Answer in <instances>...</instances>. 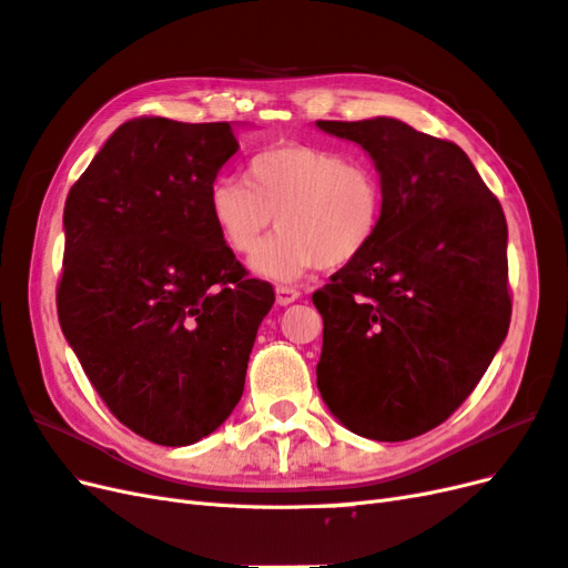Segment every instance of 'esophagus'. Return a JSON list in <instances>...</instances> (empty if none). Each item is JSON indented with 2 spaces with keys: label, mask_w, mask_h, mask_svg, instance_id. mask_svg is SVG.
Here are the masks:
<instances>
[{
  "label": "esophagus",
  "mask_w": 568,
  "mask_h": 568,
  "mask_svg": "<svg viewBox=\"0 0 568 568\" xmlns=\"http://www.w3.org/2000/svg\"><path fill=\"white\" fill-rule=\"evenodd\" d=\"M300 295H302V292H300L297 287H292V285H278V287H276V302H278L281 306H287V304H292V302H297Z\"/></svg>",
  "instance_id": "esophagus-1"
}]
</instances>
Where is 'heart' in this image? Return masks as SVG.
<instances>
[{"instance_id": "heart-1", "label": "heart", "mask_w": 568, "mask_h": 568, "mask_svg": "<svg viewBox=\"0 0 568 568\" xmlns=\"http://www.w3.org/2000/svg\"><path fill=\"white\" fill-rule=\"evenodd\" d=\"M382 210V181L368 162L304 143L273 145L250 160L247 181L222 176L210 189L212 222L243 257L280 222L277 237L254 260V271L273 281L358 260L375 241Z\"/></svg>"}]
</instances>
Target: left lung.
<instances>
[{
    "instance_id": "8db88e82",
    "label": "left lung",
    "mask_w": 568,
    "mask_h": 568,
    "mask_svg": "<svg viewBox=\"0 0 568 568\" xmlns=\"http://www.w3.org/2000/svg\"><path fill=\"white\" fill-rule=\"evenodd\" d=\"M379 172L371 247L314 292L316 384L339 423L406 442L448 419L507 335V222L467 153L394 118L318 120Z\"/></svg>"
}]
</instances>
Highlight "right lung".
<instances>
[{
    "instance_id": "1",
    "label": "right lung",
    "mask_w": 568,
    "mask_h": 568,
    "mask_svg": "<svg viewBox=\"0 0 568 568\" xmlns=\"http://www.w3.org/2000/svg\"><path fill=\"white\" fill-rule=\"evenodd\" d=\"M237 151L229 122H124L70 189L61 331L124 427L189 446L237 406L273 287L247 278L210 214Z\"/></svg>"
}]
</instances>
